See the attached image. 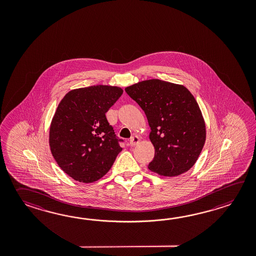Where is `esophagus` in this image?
I'll use <instances>...</instances> for the list:
<instances>
[{
  "instance_id": "1",
  "label": "esophagus",
  "mask_w": 256,
  "mask_h": 256,
  "mask_svg": "<svg viewBox=\"0 0 256 256\" xmlns=\"http://www.w3.org/2000/svg\"><path fill=\"white\" fill-rule=\"evenodd\" d=\"M139 141H140V139H139L138 136H132V137H130V141H129L130 146H136V144L139 142Z\"/></svg>"
}]
</instances>
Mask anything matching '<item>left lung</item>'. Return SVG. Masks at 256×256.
I'll use <instances>...</instances> for the list:
<instances>
[{"label":"left lung","instance_id":"8db88e82","mask_svg":"<svg viewBox=\"0 0 256 256\" xmlns=\"http://www.w3.org/2000/svg\"><path fill=\"white\" fill-rule=\"evenodd\" d=\"M146 115L154 158L152 172L176 176L186 172L200 156L206 140V126L198 104L186 88L160 80L126 88Z\"/></svg>","mask_w":256,"mask_h":256}]
</instances>
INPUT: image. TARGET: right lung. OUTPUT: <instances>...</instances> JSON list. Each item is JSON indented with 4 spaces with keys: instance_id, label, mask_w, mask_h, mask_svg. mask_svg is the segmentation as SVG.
I'll use <instances>...</instances> for the list:
<instances>
[{
    "instance_id": "add662e5",
    "label": "right lung",
    "mask_w": 256,
    "mask_h": 256,
    "mask_svg": "<svg viewBox=\"0 0 256 256\" xmlns=\"http://www.w3.org/2000/svg\"><path fill=\"white\" fill-rule=\"evenodd\" d=\"M119 87L97 85L70 90L56 110L49 146L56 162L73 180L102 178L122 150L105 114L120 98Z\"/></svg>"
}]
</instances>
